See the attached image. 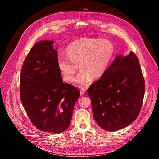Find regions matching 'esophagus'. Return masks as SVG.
I'll return each mask as SVG.
<instances>
[{
	"instance_id": "34e87169",
	"label": "esophagus",
	"mask_w": 159,
	"mask_h": 159,
	"mask_svg": "<svg viewBox=\"0 0 159 159\" xmlns=\"http://www.w3.org/2000/svg\"><path fill=\"white\" fill-rule=\"evenodd\" d=\"M86 91V89L84 88V87H82V88L80 89V94L83 95L84 94H85Z\"/></svg>"
}]
</instances>
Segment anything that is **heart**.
Instances as JSON below:
<instances>
[{
	"label": "heart",
	"mask_w": 159,
	"mask_h": 159,
	"mask_svg": "<svg viewBox=\"0 0 159 159\" xmlns=\"http://www.w3.org/2000/svg\"><path fill=\"white\" fill-rule=\"evenodd\" d=\"M66 51V55L61 54L57 59L61 73L66 80L73 82L79 65L81 70L76 83L85 85L92 78L104 75L113 59L114 45L106 39L81 38L70 43Z\"/></svg>",
	"instance_id": "1"
}]
</instances>
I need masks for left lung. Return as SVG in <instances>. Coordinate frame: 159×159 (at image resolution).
Returning <instances> with one entry per match:
<instances>
[{
    "mask_svg": "<svg viewBox=\"0 0 159 159\" xmlns=\"http://www.w3.org/2000/svg\"><path fill=\"white\" fill-rule=\"evenodd\" d=\"M145 84L139 60L131 52L117 56L104 75L88 89L94 118L101 128L115 131L139 116Z\"/></svg>",
    "mask_w": 159,
    "mask_h": 159,
    "instance_id": "8db88e82",
    "label": "left lung"
}]
</instances>
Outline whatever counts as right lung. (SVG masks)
<instances>
[{
  "instance_id": "obj_1",
  "label": "right lung",
  "mask_w": 159,
  "mask_h": 159,
  "mask_svg": "<svg viewBox=\"0 0 159 159\" xmlns=\"http://www.w3.org/2000/svg\"><path fill=\"white\" fill-rule=\"evenodd\" d=\"M53 43L40 41L30 49L20 74V93L34 125L42 131L60 134L70 124L80 92L63 82Z\"/></svg>"
}]
</instances>
